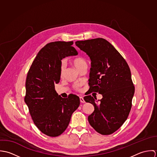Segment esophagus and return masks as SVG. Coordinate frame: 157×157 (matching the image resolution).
I'll list each match as a JSON object with an SVG mask.
<instances>
[{"label": "esophagus", "instance_id": "obj_1", "mask_svg": "<svg viewBox=\"0 0 157 157\" xmlns=\"http://www.w3.org/2000/svg\"><path fill=\"white\" fill-rule=\"evenodd\" d=\"M80 101L81 103H85V101L84 98L82 97H80Z\"/></svg>", "mask_w": 157, "mask_h": 157}]
</instances>
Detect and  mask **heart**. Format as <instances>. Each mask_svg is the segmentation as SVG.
<instances>
[{"instance_id":"b5f03b06","label":"heart","mask_w":157,"mask_h":157,"mask_svg":"<svg viewBox=\"0 0 157 157\" xmlns=\"http://www.w3.org/2000/svg\"><path fill=\"white\" fill-rule=\"evenodd\" d=\"M72 63L73 65L75 66V67H76L78 71L82 68V67L87 66V62L82 57H77L75 58L73 60H72ZM65 64L64 62H62L61 64V69H60V74L61 76H63V74H64V71H65ZM75 88L76 90H78L79 89V85H76L75 86Z\"/></svg>"}]
</instances>
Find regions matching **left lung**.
I'll list each match as a JSON object with an SVG mask.
<instances>
[{"mask_svg": "<svg viewBox=\"0 0 157 157\" xmlns=\"http://www.w3.org/2000/svg\"><path fill=\"white\" fill-rule=\"evenodd\" d=\"M75 45L91 60L90 90L103 95L98 103L90 95L84 97L86 102L94 106L88 121L99 134H111L122 126L131 109L135 88L130 68L118 51L104 39L77 41Z\"/></svg>", "mask_w": 157, "mask_h": 157, "instance_id": "8db88e82", "label": "left lung"}]
</instances>
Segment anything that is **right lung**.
<instances>
[{"mask_svg": "<svg viewBox=\"0 0 157 157\" xmlns=\"http://www.w3.org/2000/svg\"><path fill=\"white\" fill-rule=\"evenodd\" d=\"M72 45L73 42L61 41L46 44L27 74L25 102L35 125L49 136H57L66 130L72 113L80 105L78 96L62 98L55 90V84L60 80L61 60L78 54Z\"/></svg>", "mask_w": 157, "mask_h": 157, "instance_id": "add662e5", "label": "right lung"}]
</instances>
